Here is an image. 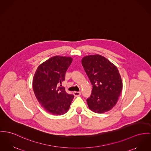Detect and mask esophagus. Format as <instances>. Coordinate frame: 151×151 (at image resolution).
<instances>
[{
	"label": "esophagus",
	"instance_id": "esophagus-1",
	"mask_svg": "<svg viewBox=\"0 0 151 151\" xmlns=\"http://www.w3.org/2000/svg\"><path fill=\"white\" fill-rule=\"evenodd\" d=\"M74 95L76 96V97H77V96H80L81 94V92L80 91H74L73 93Z\"/></svg>",
	"mask_w": 151,
	"mask_h": 151
}]
</instances>
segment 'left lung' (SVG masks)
I'll return each instance as SVG.
<instances>
[{
	"label": "left lung",
	"mask_w": 151,
	"mask_h": 151,
	"mask_svg": "<svg viewBox=\"0 0 151 151\" xmlns=\"http://www.w3.org/2000/svg\"><path fill=\"white\" fill-rule=\"evenodd\" d=\"M82 65L93 85L91 96L86 100L89 109L97 113L111 110L117 103L122 89L118 69L98 54L83 57Z\"/></svg>",
	"instance_id": "obj_1"
}]
</instances>
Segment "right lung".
<instances>
[{
  "label": "right lung",
  "mask_w": 151,
  "mask_h": 151,
  "mask_svg": "<svg viewBox=\"0 0 151 151\" xmlns=\"http://www.w3.org/2000/svg\"><path fill=\"white\" fill-rule=\"evenodd\" d=\"M72 60L71 57H52L40 65L34 74L32 86L35 97L43 108L53 115L66 113L73 100L74 95L60 86Z\"/></svg>",
  "instance_id": "right-lung-1"
}]
</instances>
